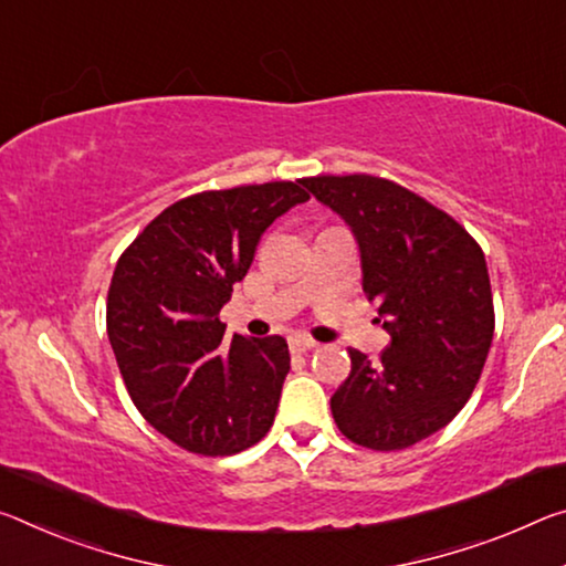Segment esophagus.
<instances>
[{"label":"esophagus","instance_id":"esophagus-1","mask_svg":"<svg viewBox=\"0 0 566 566\" xmlns=\"http://www.w3.org/2000/svg\"><path fill=\"white\" fill-rule=\"evenodd\" d=\"M317 347H319V343H317V339H312V337H304V335L290 337L292 353H310V349H317Z\"/></svg>","mask_w":566,"mask_h":566}]
</instances>
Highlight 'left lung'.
Here are the masks:
<instances>
[{
    "instance_id": "8db88e82",
    "label": "left lung",
    "mask_w": 566,
    "mask_h": 566,
    "mask_svg": "<svg viewBox=\"0 0 566 566\" xmlns=\"http://www.w3.org/2000/svg\"><path fill=\"white\" fill-rule=\"evenodd\" d=\"M360 244L363 290L390 345L380 363L349 347L329 400L339 433L402 451L446 428L469 402L493 337V294L479 241L423 196L380 176L302 178Z\"/></svg>"
}]
</instances>
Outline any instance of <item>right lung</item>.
<instances>
[{
  "instance_id": "obj_1",
  "label": "right lung",
  "mask_w": 566,
  "mask_h": 566,
  "mask_svg": "<svg viewBox=\"0 0 566 566\" xmlns=\"http://www.w3.org/2000/svg\"><path fill=\"white\" fill-rule=\"evenodd\" d=\"M300 184L186 196L115 264L105 322L123 382L140 416L188 453L234 455L274 423L290 373L286 339H229L219 312L272 221L310 199Z\"/></svg>"
}]
</instances>
